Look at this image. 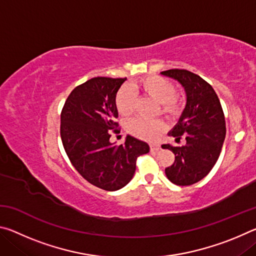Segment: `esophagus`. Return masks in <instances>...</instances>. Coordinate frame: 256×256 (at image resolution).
<instances>
[{
	"instance_id": "esophagus-1",
	"label": "esophagus",
	"mask_w": 256,
	"mask_h": 256,
	"mask_svg": "<svg viewBox=\"0 0 256 256\" xmlns=\"http://www.w3.org/2000/svg\"><path fill=\"white\" fill-rule=\"evenodd\" d=\"M160 149V146L157 144H150V151L151 152H157V151H159Z\"/></svg>"
}]
</instances>
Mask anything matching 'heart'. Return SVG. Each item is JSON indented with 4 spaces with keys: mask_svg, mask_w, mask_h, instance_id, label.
<instances>
[{
    "mask_svg": "<svg viewBox=\"0 0 256 256\" xmlns=\"http://www.w3.org/2000/svg\"><path fill=\"white\" fill-rule=\"evenodd\" d=\"M134 88L157 102L160 112L166 118H172L180 112L183 100L175 94V86L167 78L160 76L142 78L136 82ZM115 105L118 114L128 118L136 110V94L130 86H123L116 94ZM126 130L132 136L142 140L154 141L162 133L164 124L157 120H148L141 118H134L126 123Z\"/></svg>",
    "mask_w": 256,
    "mask_h": 256,
    "instance_id": "heart-1",
    "label": "heart"
}]
</instances>
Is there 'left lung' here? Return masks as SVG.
Segmentation results:
<instances>
[{
    "label": "left lung",
    "instance_id": "8db88e82",
    "mask_svg": "<svg viewBox=\"0 0 256 256\" xmlns=\"http://www.w3.org/2000/svg\"><path fill=\"white\" fill-rule=\"evenodd\" d=\"M162 74L178 81L186 92L185 110L170 132L176 141L185 138L186 144L162 146L175 154L174 164L164 172L172 183L188 186L204 178L219 158L226 136L224 110L214 88L196 73L172 68Z\"/></svg>",
    "mask_w": 256,
    "mask_h": 256
}]
</instances>
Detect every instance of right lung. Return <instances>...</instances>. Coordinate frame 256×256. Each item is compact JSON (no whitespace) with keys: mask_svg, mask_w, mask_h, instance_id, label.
Wrapping results in <instances>:
<instances>
[{"mask_svg":"<svg viewBox=\"0 0 256 256\" xmlns=\"http://www.w3.org/2000/svg\"><path fill=\"white\" fill-rule=\"evenodd\" d=\"M126 78H92L76 86L60 112V138L78 172L97 188L118 190L136 172L138 156L149 146L131 136L125 144L110 142V131L120 133L115 99Z\"/></svg>","mask_w":256,"mask_h":256,"instance_id":"1","label":"right lung"}]
</instances>
